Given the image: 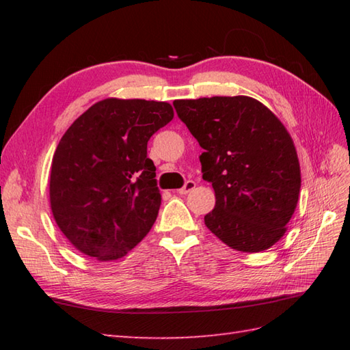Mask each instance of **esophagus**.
<instances>
[{
  "mask_svg": "<svg viewBox=\"0 0 350 350\" xmlns=\"http://www.w3.org/2000/svg\"><path fill=\"white\" fill-rule=\"evenodd\" d=\"M196 188V182L194 180H188V182H185V185L183 187L179 189V194H182V196H187V194H189V192Z\"/></svg>",
  "mask_w": 350,
  "mask_h": 350,
  "instance_id": "34e87169",
  "label": "esophagus"
}]
</instances>
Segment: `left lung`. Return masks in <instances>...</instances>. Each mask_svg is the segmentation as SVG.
<instances>
[{"label": "left lung", "instance_id": "obj_1", "mask_svg": "<svg viewBox=\"0 0 350 350\" xmlns=\"http://www.w3.org/2000/svg\"><path fill=\"white\" fill-rule=\"evenodd\" d=\"M204 152L203 179L215 189L211 232L233 250L271 248L298 204L301 170L293 141L263 103L248 96L174 100Z\"/></svg>", "mask_w": 350, "mask_h": 350}]
</instances>
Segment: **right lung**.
<instances>
[{"label": "right lung", "instance_id": "1", "mask_svg": "<svg viewBox=\"0 0 350 350\" xmlns=\"http://www.w3.org/2000/svg\"><path fill=\"white\" fill-rule=\"evenodd\" d=\"M173 116L167 102L105 99L66 131L52 159L51 209L81 252L117 260L150 232L161 194L147 143Z\"/></svg>", "mask_w": 350, "mask_h": 350}]
</instances>
